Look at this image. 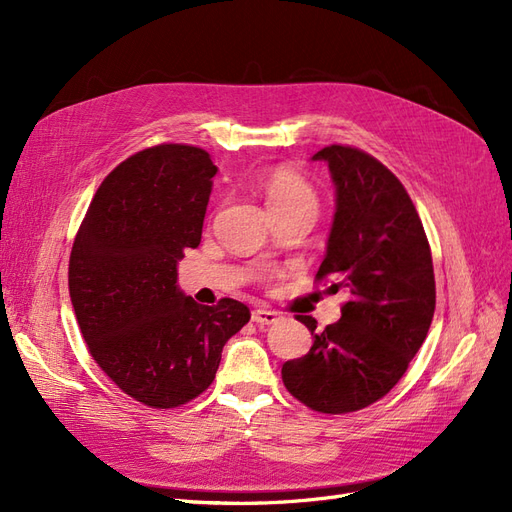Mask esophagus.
Wrapping results in <instances>:
<instances>
[{
    "label": "esophagus",
    "mask_w": 512,
    "mask_h": 512,
    "mask_svg": "<svg viewBox=\"0 0 512 512\" xmlns=\"http://www.w3.org/2000/svg\"><path fill=\"white\" fill-rule=\"evenodd\" d=\"M252 320L256 324H260V327H269V324H275L277 320H280V314L271 312V309H254Z\"/></svg>",
    "instance_id": "1"
}]
</instances>
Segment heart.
Masks as SVG:
<instances>
[{
  "instance_id": "1",
  "label": "heart",
  "mask_w": 512,
  "mask_h": 512,
  "mask_svg": "<svg viewBox=\"0 0 512 512\" xmlns=\"http://www.w3.org/2000/svg\"><path fill=\"white\" fill-rule=\"evenodd\" d=\"M260 190L265 194L269 211L312 207L316 209V192L292 168L277 166L260 179Z\"/></svg>"
}]
</instances>
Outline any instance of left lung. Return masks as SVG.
I'll list each match as a JSON object with an SVG mask.
<instances>
[{"instance_id":"obj_1","label":"left lung","mask_w":512,"mask_h":512,"mask_svg":"<svg viewBox=\"0 0 512 512\" xmlns=\"http://www.w3.org/2000/svg\"><path fill=\"white\" fill-rule=\"evenodd\" d=\"M327 162L335 213L318 280L344 288L342 318L318 331L297 316L314 344L286 361L282 380L301 404L324 414L367 408L389 393L423 346L436 309V280L421 218L404 185L367 153L331 145Z\"/></svg>"}]
</instances>
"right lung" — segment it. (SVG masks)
Masks as SVG:
<instances>
[{
    "instance_id": "1",
    "label": "right lung",
    "mask_w": 512,
    "mask_h": 512,
    "mask_svg": "<svg viewBox=\"0 0 512 512\" xmlns=\"http://www.w3.org/2000/svg\"><path fill=\"white\" fill-rule=\"evenodd\" d=\"M215 173L198 147L138 151L102 181L72 245L70 299L89 352L151 408L203 393L250 320L241 301L198 305L177 282L183 250L203 235Z\"/></svg>"
}]
</instances>
